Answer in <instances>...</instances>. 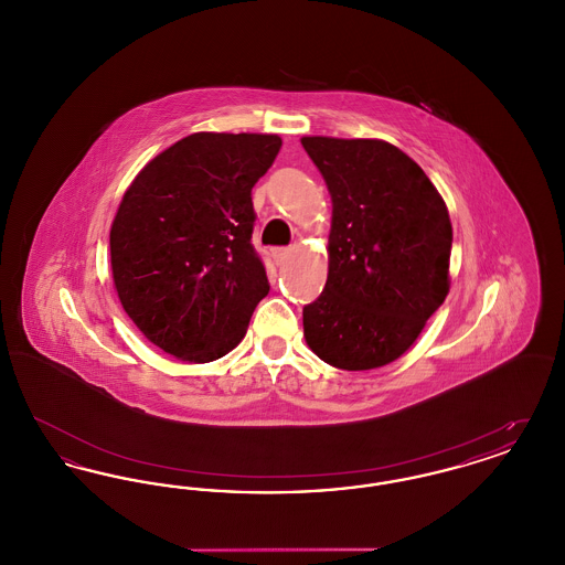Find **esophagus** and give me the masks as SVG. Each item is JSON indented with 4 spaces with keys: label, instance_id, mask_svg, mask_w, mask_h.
I'll return each mask as SVG.
<instances>
[{
    "label": "esophagus",
    "instance_id": "1",
    "mask_svg": "<svg viewBox=\"0 0 565 565\" xmlns=\"http://www.w3.org/2000/svg\"><path fill=\"white\" fill-rule=\"evenodd\" d=\"M290 254H292V247H275L273 249V258H275L277 265H284Z\"/></svg>",
    "mask_w": 565,
    "mask_h": 565
}]
</instances>
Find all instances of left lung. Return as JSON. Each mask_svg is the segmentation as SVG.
I'll use <instances>...</instances> for the list:
<instances>
[{
    "label": "left lung",
    "instance_id": "left-lung-1",
    "mask_svg": "<svg viewBox=\"0 0 565 565\" xmlns=\"http://www.w3.org/2000/svg\"><path fill=\"white\" fill-rule=\"evenodd\" d=\"M332 196L328 279L302 307L307 345L371 371L408 350L449 292L454 231L424 169L381 139L302 137Z\"/></svg>",
    "mask_w": 565,
    "mask_h": 565
}]
</instances>
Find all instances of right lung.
Instances as JSON below:
<instances>
[{"mask_svg": "<svg viewBox=\"0 0 565 565\" xmlns=\"http://www.w3.org/2000/svg\"><path fill=\"white\" fill-rule=\"evenodd\" d=\"M279 148L277 135H189L125 192L109 231L114 286L127 316L162 351L212 362L242 343L269 295L252 245V189Z\"/></svg>", "mask_w": 565, "mask_h": 565, "instance_id": "1", "label": "right lung"}]
</instances>
